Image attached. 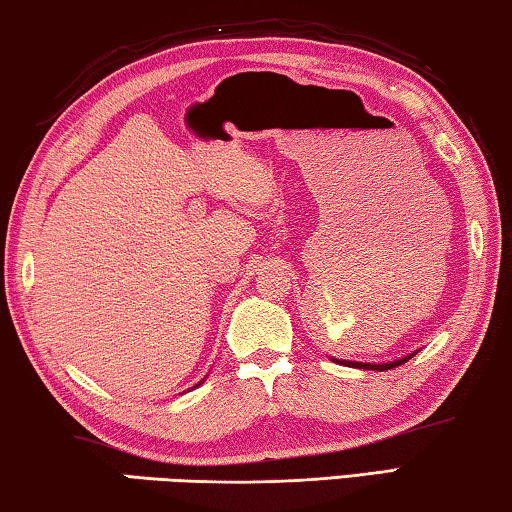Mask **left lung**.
Listing matches in <instances>:
<instances>
[{"instance_id":"left-lung-1","label":"left lung","mask_w":512,"mask_h":512,"mask_svg":"<svg viewBox=\"0 0 512 512\" xmlns=\"http://www.w3.org/2000/svg\"><path fill=\"white\" fill-rule=\"evenodd\" d=\"M415 355V353H412ZM412 355H405V358H401V360H394V362H387V364H369V362H348V360H335L337 364H346V367H353V369H371V371H387V369H394V367H399V364H405L408 362Z\"/></svg>"}]
</instances>
